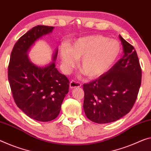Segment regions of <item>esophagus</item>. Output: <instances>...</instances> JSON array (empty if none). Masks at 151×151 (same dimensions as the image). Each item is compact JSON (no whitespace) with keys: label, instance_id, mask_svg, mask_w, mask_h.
Returning a JSON list of instances; mask_svg holds the SVG:
<instances>
[{"label":"esophagus","instance_id":"esophagus-1","mask_svg":"<svg viewBox=\"0 0 151 151\" xmlns=\"http://www.w3.org/2000/svg\"><path fill=\"white\" fill-rule=\"evenodd\" d=\"M81 86V84L80 83L78 82H76V81H75L73 80H72L70 81V87L71 88H75L76 87H80Z\"/></svg>","mask_w":151,"mask_h":151}]
</instances>
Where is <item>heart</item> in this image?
<instances>
[{"label": "heart", "mask_w": 151, "mask_h": 151, "mask_svg": "<svg viewBox=\"0 0 151 151\" xmlns=\"http://www.w3.org/2000/svg\"><path fill=\"white\" fill-rule=\"evenodd\" d=\"M122 53V46L118 40L104 35H91L80 38L70 48L61 50V59L66 68L76 66L81 59L80 68L90 78L104 75L113 66Z\"/></svg>", "instance_id": "1"}]
</instances>
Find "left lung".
<instances>
[{"mask_svg":"<svg viewBox=\"0 0 151 151\" xmlns=\"http://www.w3.org/2000/svg\"><path fill=\"white\" fill-rule=\"evenodd\" d=\"M119 37L122 58L104 75L83 85L85 115L97 124L113 122L129 113L140 87L142 69L136 50L120 35Z\"/></svg>","mask_w":151,"mask_h":151,"instance_id":"obj_1","label":"left lung"}]
</instances>
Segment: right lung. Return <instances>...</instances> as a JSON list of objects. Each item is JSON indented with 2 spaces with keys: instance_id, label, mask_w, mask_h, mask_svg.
I'll use <instances>...</instances> for the list:
<instances>
[{
  "instance_id": "obj_1",
  "label": "right lung",
  "mask_w": 151,
  "mask_h": 151,
  "mask_svg": "<svg viewBox=\"0 0 151 151\" xmlns=\"http://www.w3.org/2000/svg\"><path fill=\"white\" fill-rule=\"evenodd\" d=\"M54 27L37 25L22 35L14 45L8 66V79L14 101L27 116L40 122L53 120L60 111L70 82L56 68L54 62L41 68L29 61L27 52L37 40ZM58 54L55 52L53 60Z\"/></svg>"
}]
</instances>
